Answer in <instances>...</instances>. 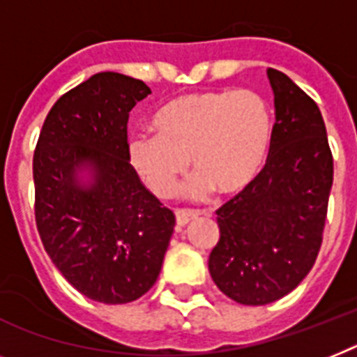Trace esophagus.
Listing matches in <instances>:
<instances>
[{
	"label": "esophagus",
	"mask_w": 357,
	"mask_h": 357,
	"mask_svg": "<svg viewBox=\"0 0 357 357\" xmlns=\"http://www.w3.org/2000/svg\"><path fill=\"white\" fill-rule=\"evenodd\" d=\"M175 217H176V225H178V226H185V225H190L191 220H195L197 217H199V211L176 210L175 211Z\"/></svg>",
	"instance_id": "obj_1"
}]
</instances>
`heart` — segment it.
<instances>
[{"mask_svg": "<svg viewBox=\"0 0 357 357\" xmlns=\"http://www.w3.org/2000/svg\"><path fill=\"white\" fill-rule=\"evenodd\" d=\"M157 135H137L129 157L158 197H169L191 158L190 195L234 197L252 188L270 155L273 119L259 93L204 91L176 96L153 116Z\"/></svg>", "mask_w": 357, "mask_h": 357, "instance_id": "b5f03b06", "label": "heart"}]
</instances>
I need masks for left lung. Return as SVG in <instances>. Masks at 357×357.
Returning a JSON list of instances; mask_svg holds the SVG:
<instances>
[{"instance_id": "1", "label": "left lung", "mask_w": 357, "mask_h": 357, "mask_svg": "<svg viewBox=\"0 0 357 357\" xmlns=\"http://www.w3.org/2000/svg\"><path fill=\"white\" fill-rule=\"evenodd\" d=\"M275 123L259 178L217 210L219 243L208 268L222 294L268 305L308 275L325 228L334 181L326 128L314 100L284 73L268 69Z\"/></svg>"}]
</instances>
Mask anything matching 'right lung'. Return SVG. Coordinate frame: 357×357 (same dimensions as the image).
<instances>
[{
  "label": "right lung",
  "instance_id": "add662e5",
  "mask_svg": "<svg viewBox=\"0 0 357 357\" xmlns=\"http://www.w3.org/2000/svg\"><path fill=\"white\" fill-rule=\"evenodd\" d=\"M147 94L142 79L91 76L52 105L32 160L43 248L79 294L105 305L157 282L175 228L129 164V111Z\"/></svg>",
  "mask_w": 357,
  "mask_h": 357
}]
</instances>
